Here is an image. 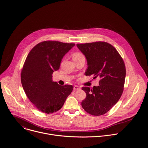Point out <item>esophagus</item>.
I'll return each mask as SVG.
<instances>
[{"label": "esophagus", "mask_w": 148, "mask_h": 148, "mask_svg": "<svg viewBox=\"0 0 148 148\" xmlns=\"http://www.w3.org/2000/svg\"><path fill=\"white\" fill-rule=\"evenodd\" d=\"M79 89H80V88L78 86H77V85H74V90H79Z\"/></svg>", "instance_id": "obj_1"}]
</instances>
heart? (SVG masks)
<instances>
[{"instance_id":"1","label":"heart","mask_w":148,"mask_h":148,"mask_svg":"<svg viewBox=\"0 0 148 148\" xmlns=\"http://www.w3.org/2000/svg\"><path fill=\"white\" fill-rule=\"evenodd\" d=\"M83 55L82 54V53H79V52H75V53H74V54H73V58H78V57H79V56H82Z\"/></svg>"}]
</instances>
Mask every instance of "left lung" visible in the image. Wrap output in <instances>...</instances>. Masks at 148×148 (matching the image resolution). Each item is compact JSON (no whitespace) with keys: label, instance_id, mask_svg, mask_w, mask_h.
<instances>
[{"label":"left lung","instance_id":"8db88e82","mask_svg":"<svg viewBox=\"0 0 148 148\" xmlns=\"http://www.w3.org/2000/svg\"><path fill=\"white\" fill-rule=\"evenodd\" d=\"M77 46L87 60L85 75L100 78L97 86L82 87L86 96L81 102L82 107L91 115H103L117 103L123 92L124 62L116 48L108 42L77 43Z\"/></svg>","mask_w":148,"mask_h":148}]
</instances>
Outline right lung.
I'll use <instances>...</instances> for the list:
<instances>
[{
  "mask_svg": "<svg viewBox=\"0 0 148 148\" xmlns=\"http://www.w3.org/2000/svg\"><path fill=\"white\" fill-rule=\"evenodd\" d=\"M74 43L43 41L28 53L21 73L24 92L35 108L51 114L60 110L73 90L71 85H60L52 81V74L59 70L63 56Z\"/></svg>",
  "mask_w": 148,
  "mask_h": 148,
  "instance_id": "1",
  "label": "right lung"
}]
</instances>
